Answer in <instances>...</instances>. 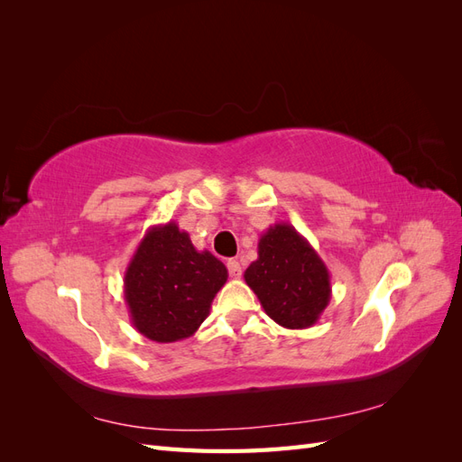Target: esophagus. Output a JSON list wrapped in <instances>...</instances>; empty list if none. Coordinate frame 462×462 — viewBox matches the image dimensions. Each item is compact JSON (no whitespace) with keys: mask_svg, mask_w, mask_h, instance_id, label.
Instances as JSON below:
<instances>
[{"mask_svg":"<svg viewBox=\"0 0 462 462\" xmlns=\"http://www.w3.org/2000/svg\"><path fill=\"white\" fill-rule=\"evenodd\" d=\"M227 270H229V275L231 277H235V279H239L241 277V273H243V268H241V263L236 262V260H227Z\"/></svg>","mask_w":462,"mask_h":462,"instance_id":"34e87169","label":"esophagus"}]
</instances>
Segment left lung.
Segmentation results:
<instances>
[{
  "instance_id": "left-lung-1",
  "label": "left lung",
  "mask_w": 462,
  "mask_h": 462,
  "mask_svg": "<svg viewBox=\"0 0 462 462\" xmlns=\"http://www.w3.org/2000/svg\"><path fill=\"white\" fill-rule=\"evenodd\" d=\"M245 282L263 312L287 329L312 328L331 299L324 260L291 223H275L260 236Z\"/></svg>"
}]
</instances>
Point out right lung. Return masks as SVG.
<instances>
[{"mask_svg": "<svg viewBox=\"0 0 462 462\" xmlns=\"http://www.w3.org/2000/svg\"><path fill=\"white\" fill-rule=\"evenodd\" d=\"M226 282L223 262L194 248L189 233L170 221L146 231L125 272L123 295L138 333L175 343L197 333Z\"/></svg>", "mask_w": 462, "mask_h": 462, "instance_id": "obj_1", "label": "right lung"}]
</instances>
